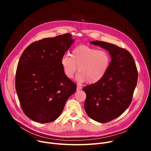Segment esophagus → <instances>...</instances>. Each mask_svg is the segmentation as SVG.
I'll return each instance as SVG.
<instances>
[{"instance_id":"obj_1","label":"esophagus","mask_w":151,"mask_h":151,"mask_svg":"<svg viewBox=\"0 0 151 151\" xmlns=\"http://www.w3.org/2000/svg\"><path fill=\"white\" fill-rule=\"evenodd\" d=\"M80 89H81V87L80 86H77V87H76V90H77V91H80Z\"/></svg>"}]
</instances>
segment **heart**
Wrapping results in <instances>:
<instances>
[{
	"label": "heart",
	"mask_w": 151,
	"mask_h": 151,
	"mask_svg": "<svg viewBox=\"0 0 151 151\" xmlns=\"http://www.w3.org/2000/svg\"><path fill=\"white\" fill-rule=\"evenodd\" d=\"M110 63V55L106 51L84 45L75 47L71 57L64 54L60 60L63 73L68 78H73L78 68L80 73L76 76V81L80 83L88 81L89 84L97 83L102 80Z\"/></svg>",
	"instance_id": "1"
}]
</instances>
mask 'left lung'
Instances as JSON below:
<instances>
[{
  "label": "left lung",
  "mask_w": 151,
  "mask_h": 151,
  "mask_svg": "<svg viewBox=\"0 0 151 151\" xmlns=\"http://www.w3.org/2000/svg\"><path fill=\"white\" fill-rule=\"evenodd\" d=\"M90 43L107 50L111 60L102 80L83 88L86 94L84 109L93 120L106 123L121 116L130 106L137 84L138 71L128 51L104 42Z\"/></svg>",
  "instance_id": "obj_1"
}]
</instances>
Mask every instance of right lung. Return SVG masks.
Instances as JSON below:
<instances>
[{
    "label": "right lung",
    "instance_id": "add662e5",
    "mask_svg": "<svg viewBox=\"0 0 151 151\" xmlns=\"http://www.w3.org/2000/svg\"><path fill=\"white\" fill-rule=\"evenodd\" d=\"M75 42L70 34L43 38L27 47L19 59L16 90L21 108L40 123L55 121L76 85L63 73L62 57Z\"/></svg>",
    "mask_w": 151,
    "mask_h": 151
}]
</instances>
